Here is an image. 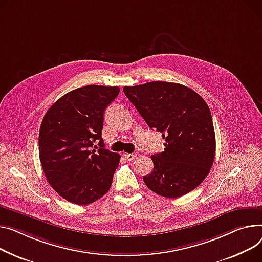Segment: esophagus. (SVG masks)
Segmentation results:
<instances>
[{
	"mask_svg": "<svg viewBox=\"0 0 262 262\" xmlns=\"http://www.w3.org/2000/svg\"><path fill=\"white\" fill-rule=\"evenodd\" d=\"M123 157L125 158V160H127V161H132V160H134L136 157H137V154H124L123 155Z\"/></svg>",
	"mask_w": 262,
	"mask_h": 262,
	"instance_id": "obj_1",
	"label": "esophagus"
}]
</instances>
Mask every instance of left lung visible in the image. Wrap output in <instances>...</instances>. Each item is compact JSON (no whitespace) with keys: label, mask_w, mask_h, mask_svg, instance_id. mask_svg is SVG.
I'll list each match as a JSON object with an SVG mask.
<instances>
[{"label":"left lung","mask_w":262,"mask_h":262,"mask_svg":"<svg viewBox=\"0 0 262 262\" xmlns=\"http://www.w3.org/2000/svg\"><path fill=\"white\" fill-rule=\"evenodd\" d=\"M123 92L151 129L162 134L164 151L151 156L154 169L143 177L154 193L178 198L208 175L216 151L211 111L189 87L155 81L124 86Z\"/></svg>","instance_id":"8db88e82"}]
</instances>
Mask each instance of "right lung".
Wrapping results in <instances>:
<instances>
[{"label":"right lung","instance_id":"add662e5","mask_svg":"<svg viewBox=\"0 0 262 262\" xmlns=\"http://www.w3.org/2000/svg\"><path fill=\"white\" fill-rule=\"evenodd\" d=\"M119 92L118 86L80 87L52 104L43 118L39 154L44 175L69 202L90 204L111 188L120 155L104 147L102 128L104 112Z\"/></svg>","mask_w":262,"mask_h":262}]
</instances>
